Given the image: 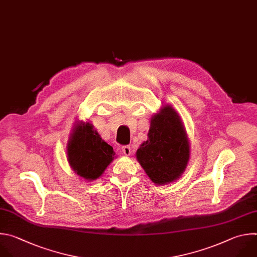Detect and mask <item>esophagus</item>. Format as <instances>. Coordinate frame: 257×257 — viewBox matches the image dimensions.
I'll use <instances>...</instances> for the list:
<instances>
[{
	"label": "esophagus",
	"mask_w": 257,
	"mask_h": 257,
	"mask_svg": "<svg viewBox=\"0 0 257 257\" xmlns=\"http://www.w3.org/2000/svg\"><path fill=\"white\" fill-rule=\"evenodd\" d=\"M121 150H122V153H123L124 156H130L131 155L132 151H131V147L130 146H123L121 148Z\"/></svg>",
	"instance_id": "obj_1"
}]
</instances>
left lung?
Wrapping results in <instances>:
<instances>
[{
    "instance_id": "1",
    "label": "left lung",
    "mask_w": 257,
    "mask_h": 257,
    "mask_svg": "<svg viewBox=\"0 0 257 257\" xmlns=\"http://www.w3.org/2000/svg\"><path fill=\"white\" fill-rule=\"evenodd\" d=\"M137 160L153 183L165 185L177 180L190 157V144L178 112L169 104L151 117L148 140L136 153Z\"/></svg>"
}]
</instances>
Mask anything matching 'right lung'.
<instances>
[{"instance_id":"1","label":"right lung","mask_w":257,"mask_h":257,"mask_svg":"<svg viewBox=\"0 0 257 257\" xmlns=\"http://www.w3.org/2000/svg\"><path fill=\"white\" fill-rule=\"evenodd\" d=\"M114 158L113 148L100 138L92 123L75 121L67 144V159L78 176L87 181L96 180Z\"/></svg>"}]
</instances>
